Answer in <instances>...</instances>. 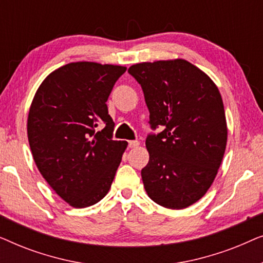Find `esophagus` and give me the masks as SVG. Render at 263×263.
<instances>
[{
    "label": "esophagus",
    "mask_w": 263,
    "mask_h": 263,
    "mask_svg": "<svg viewBox=\"0 0 263 263\" xmlns=\"http://www.w3.org/2000/svg\"><path fill=\"white\" fill-rule=\"evenodd\" d=\"M139 145H140V142L136 141V140H133V141L128 142V146L130 147V148H135V147H138Z\"/></svg>",
    "instance_id": "esophagus-1"
}]
</instances>
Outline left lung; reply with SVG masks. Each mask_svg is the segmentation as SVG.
<instances>
[{"label": "left lung", "instance_id": "left-lung-1", "mask_svg": "<svg viewBox=\"0 0 263 263\" xmlns=\"http://www.w3.org/2000/svg\"><path fill=\"white\" fill-rule=\"evenodd\" d=\"M128 73L141 86L151 128L161 129L147 135L143 186L160 206L189 207L210 189L225 153L228 128L219 89L185 60L138 63Z\"/></svg>", "mask_w": 263, "mask_h": 263}]
</instances>
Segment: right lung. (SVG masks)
<instances>
[{"instance_id": "1", "label": "right lung", "mask_w": 263, "mask_h": 263, "mask_svg": "<svg viewBox=\"0 0 263 263\" xmlns=\"http://www.w3.org/2000/svg\"><path fill=\"white\" fill-rule=\"evenodd\" d=\"M125 67L75 62L52 71L39 86L27 120L32 156L57 195L77 208L109 192L127 148L112 139L107 98Z\"/></svg>"}]
</instances>
